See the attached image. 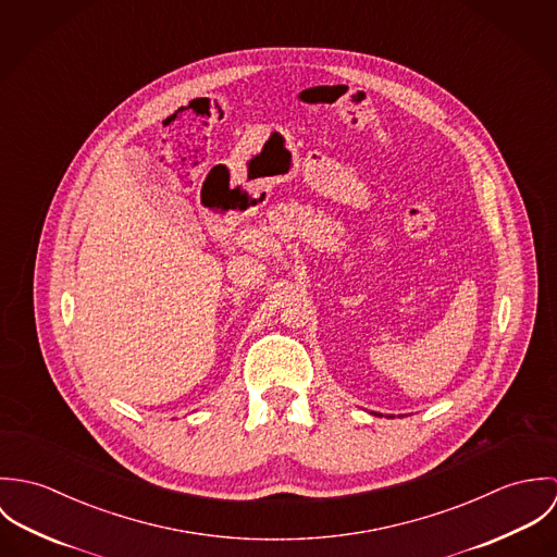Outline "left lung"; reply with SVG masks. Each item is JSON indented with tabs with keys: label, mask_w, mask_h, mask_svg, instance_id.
Listing matches in <instances>:
<instances>
[{
	"label": "left lung",
	"mask_w": 557,
	"mask_h": 557,
	"mask_svg": "<svg viewBox=\"0 0 557 557\" xmlns=\"http://www.w3.org/2000/svg\"><path fill=\"white\" fill-rule=\"evenodd\" d=\"M373 416H382V413H377V411H371ZM388 418H395V416H388Z\"/></svg>",
	"instance_id": "1"
}]
</instances>
